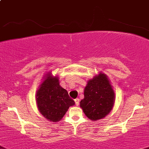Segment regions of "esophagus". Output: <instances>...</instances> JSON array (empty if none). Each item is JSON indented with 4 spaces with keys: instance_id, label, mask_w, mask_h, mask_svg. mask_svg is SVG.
Returning <instances> with one entry per match:
<instances>
[{
    "instance_id": "esophagus-1",
    "label": "esophagus",
    "mask_w": 149,
    "mask_h": 149,
    "mask_svg": "<svg viewBox=\"0 0 149 149\" xmlns=\"http://www.w3.org/2000/svg\"><path fill=\"white\" fill-rule=\"evenodd\" d=\"M74 102H75V105H77V106H78L79 104V98H76V99H74Z\"/></svg>"
}]
</instances>
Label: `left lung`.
Segmentation results:
<instances>
[{
    "label": "left lung",
    "mask_w": 149,
    "mask_h": 149,
    "mask_svg": "<svg viewBox=\"0 0 149 149\" xmlns=\"http://www.w3.org/2000/svg\"><path fill=\"white\" fill-rule=\"evenodd\" d=\"M80 107L89 119L103 118L113 107L115 93L106 75L100 73L87 82Z\"/></svg>",
    "instance_id": "8db88e82"
}]
</instances>
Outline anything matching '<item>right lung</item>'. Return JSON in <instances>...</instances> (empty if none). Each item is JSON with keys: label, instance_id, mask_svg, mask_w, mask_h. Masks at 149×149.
<instances>
[{"label": "right lung", "instance_id": "add662e5", "mask_svg": "<svg viewBox=\"0 0 149 149\" xmlns=\"http://www.w3.org/2000/svg\"><path fill=\"white\" fill-rule=\"evenodd\" d=\"M46 76L36 94L38 108L44 117L57 122L63 118L68 108L74 105V101L59 85L58 77H54L50 73Z\"/></svg>", "mask_w": 149, "mask_h": 149}]
</instances>
